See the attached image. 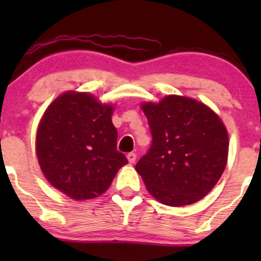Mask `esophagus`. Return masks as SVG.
I'll use <instances>...</instances> for the list:
<instances>
[{"mask_svg": "<svg viewBox=\"0 0 261 261\" xmlns=\"http://www.w3.org/2000/svg\"><path fill=\"white\" fill-rule=\"evenodd\" d=\"M127 160H128V163L134 164V163L136 162V154H135V152H128V154H127Z\"/></svg>", "mask_w": 261, "mask_h": 261, "instance_id": "1", "label": "esophagus"}]
</instances>
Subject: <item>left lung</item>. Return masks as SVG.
<instances>
[{
    "instance_id": "8db88e82",
    "label": "left lung",
    "mask_w": 261,
    "mask_h": 261,
    "mask_svg": "<svg viewBox=\"0 0 261 261\" xmlns=\"http://www.w3.org/2000/svg\"><path fill=\"white\" fill-rule=\"evenodd\" d=\"M151 146L136 164L147 192L163 204L181 207L211 192L226 168L228 135L215 112L183 96L141 105Z\"/></svg>"
}]
</instances>
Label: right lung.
I'll list each match as a JSON object with an SVG mask.
<instances>
[{"instance_id":"obj_1","label":"right lung","mask_w":261,"mask_h":261,"mask_svg":"<svg viewBox=\"0 0 261 261\" xmlns=\"http://www.w3.org/2000/svg\"><path fill=\"white\" fill-rule=\"evenodd\" d=\"M114 106L84 92H65L50 103L36 133L41 172L58 191L77 201L107 191L127 163L117 151Z\"/></svg>"}]
</instances>
